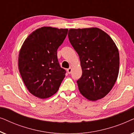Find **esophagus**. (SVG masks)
I'll list each match as a JSON object with an SVG mask.
<instances>
[{
  "label": "esophagus",
  "instance_id": "1",
  "mask_svg": "<svg viewBox=\"0 0 134 134\" xmlns=\"http://www.w3.org/2000/svg\"><path fill=\"white\" fill-rule=\"evenodd\" d=\"M67 72L68 74H71V72H72V68H68L67 69Z\"/></svg>",
  "mask_w": 134,
  "mask_h": 134
}]
</instances>
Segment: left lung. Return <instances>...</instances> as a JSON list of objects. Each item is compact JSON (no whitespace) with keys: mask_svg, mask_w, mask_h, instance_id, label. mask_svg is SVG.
Segmentation results:
<instances>
[{"mask_svg":"<svg viewBox=\"0 0 134 134\" xmlns=\"http://www.w3.org/2000/svg\"><path fill=\"white\" fill-rule=\"evenodd\" d=\"M68 35L80 58L82 75L77 81L80 93L92 101L104 98L119 73L120 56L115 42L96 27L71 29Z\"/></svg>","mask_w":134,"mask_h":134,"instance_id":"obj_1","label":"left lung"}]
</instances>
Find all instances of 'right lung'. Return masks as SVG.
Instances as JSON below:
<instances>
[{
  "label": "right lung",
  "instance_id": "obj_1",
  "mask_svg": "<svg viewBox=\"0 0 134 134\" xmlns=\"http://www.w3.org/2000/svg\"><path fill=\"white\" fill-rule=\"evenodd\" d=\"M68 29L43 27L28 36L18 57V68L29 92L40 99L57 92L66 71L57 59V49Z\"/></svg>",
  "mask_w": 134,
  "mask_h": 134
}]
</instances>
